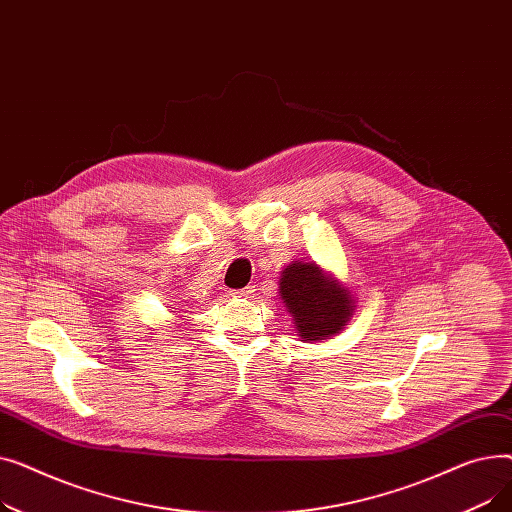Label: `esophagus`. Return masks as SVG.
<instances>
[{"instance_id":"obj_1","label":"esophagus","mask_w":512,"mask_h":512,"mask_svg":"<svg viewBox=\"0 0 512 512\" xmlns=\"http://www.w3.org/2000/svg\"><path fill=\"white\" fill-rule=\"evenodd\" d=\"M253 292H255V286H245V288L234 290L232 294H236V297H242V299H251Z\"/></svg>"}]
</instances>
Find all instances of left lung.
Listing matches in <instances>:
<instances>
[{
	"label": "left lung",
	"mask_w": 512,
	"mask_h": 512,
	"mask_svg": "<svg viewBox=\"0 0 512 512\" xmlns=\"http://www.w3.org/2000/svg\"><path fill=\"white\" fill-rule=\"evenodd\" d=\"M280 297L301 338L324 340L338 334L353 315L351 292L326 278L315 263L294 261L280 280Z\"/></svg>",
	"instance_id": "left-lung-1"
}]
</instances>
